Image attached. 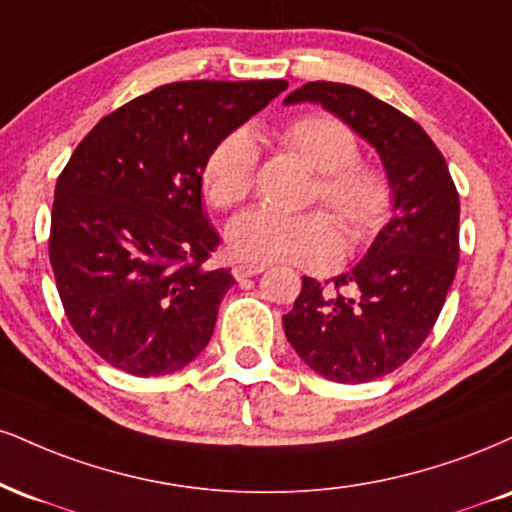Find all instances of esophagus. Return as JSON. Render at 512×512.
<instances>
[{
    "label": "esophagus",
    "instance_id": "1",
    "mask_svg": "<svg viewBox=\"0 0 512 512\" xmlns=\"http://www.w3.org/2000/svg\"><path fill=\"white\" fill-rule=\"evenodd\" d=\"M262 272H264V264H236V267H233V279L245 281L250 279V276H257Z\"/></svg>",
    "mask_w": 512,
    "mask_h": 512
}]
</instances>
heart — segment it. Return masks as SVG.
Segmentation results:
<instances>
[{"mask_svg":"<svg viewBox=\"0 0 512 512\" xmlns=\"http://www.w3.org/2000/svg\"><path fill=\"white\" fill-rule=\"evenodd\" d=\"M286 150L317 171L310 202H322L346 233L350 245H367L384 229L393 209L391 178L381 166L360 159V143L343 121L329 114L300 116L279 131ZM255 138L243 128L226 133L209 152L202 169V188L217 209L245 202L255 186ZM326 212L274 214L250 209L231 221L233 257L252 264L291 262L324 269L341 255V236Z\"/></svg>","mask_w":512,"mask_h":512,"instance_id":"obj_1","label":"heart"}]
</instances>
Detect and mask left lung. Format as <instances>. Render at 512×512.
Returning <instances> with one entry per match:
<instances>
[{"label":"left lung","instance_id":"8db88e82","mask_svg":"<svg viewBox=\"0 0 512 512\" xmlns=\"http://www.w3.org/2000/svg\"><path fill=\"white\" fill-rule=\"evenodd\" d=\"M317 102L360 133L384 162L393 219L353 272L303 291L283 315L295 353L317 374L362 384L408 362L432 334L460 257V200L424 128L353 85L315 80L286 104Z\"/></svg>","mask_w":512,"mask_h":512}]
</instances>
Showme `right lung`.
Masks as SVG:
<instances>
[{"label":"right lung","instance_id":"add662e5","mask_svg":"<svg viewBox=\"0 0 512 512\" xmlns=\"http://www.w3.org/2000/svg\"><path fill=\"white\" fill-rule=\"evenodd\" d=\"M286 80L159 85L100 119L54 188L49 262L73 331L104 362L162 377L212 338L231 269L207 260L202 214L212 147L267 107Z\"/></svg>","mask_w":512,"mask_h":512}]
</instances>
